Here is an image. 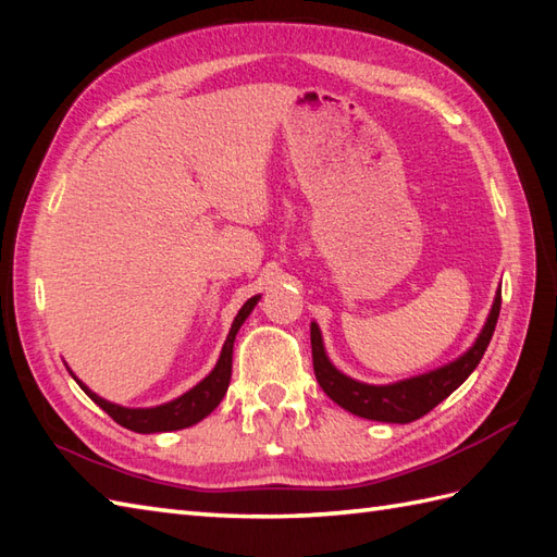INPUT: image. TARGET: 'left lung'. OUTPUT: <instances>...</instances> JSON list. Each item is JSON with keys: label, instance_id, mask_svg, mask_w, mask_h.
Here are the masks:
<instances>
[{"label": "left lung", "instance_id": "obj_1", "mask_svg": "<svg viewBox=\"0 0 557 557\" xmlns=\"http://www.w3.org/2000/svg\"><path fill=\"white\" fill-rule=\"evenodd\" d=\"M500 315V289L495 292V299L491 306V313L483 323L481 333L474 345H471L461 357L449 361L441 369H433L429 373L405 377V381L389 383V385H369L354 377L345 375L335 363L327 359L323 335L318 323H311V349H313V371L318 383H321L323 393L337 401L342 409L351 411L354 417L383 421V423H409L421 419L433 407L441 405L445 397H449L455 389L474 373L483 351L488 349V342L493 337L495 323Z\"/></svg>", "mask_w": 557, "mask_h": 557}]
</instances>
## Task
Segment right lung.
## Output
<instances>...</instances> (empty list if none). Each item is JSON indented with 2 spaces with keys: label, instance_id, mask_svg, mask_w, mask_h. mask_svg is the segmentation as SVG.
Wrapping results in <instances>:
<instances>
[{
  "label": "right lung",
  "instance_id": "right-lung-1",
  "mask_svg": "<svg viewBox=\"0 0 557 557\" xmlns=\"http://www.w3.org/2000/svg\"><path fill=\"white\" fill-rule=\"evenodd\" d=\"M258 301H260V294H256V297L248 299L239 309V313H236L234 323L230 327V335H227V339H224V345H222V351H220V359L215 363V369H212L198 385H194L191 389H188V393H184L182 397H176L172 401H164V405L148 407V409H132V407L114 405V401L92 393V389L86 383H81L78 377L74 375V371L69 369V366H66V369H69L71 375H74V381L81 385L83 393H86L102 411H108L116 423L124 425V429H128V431H136V433H168V431L188 429V425L203 421L208 413L220 405L224 393H227L230 377H232L234 339H236V333H239V327L244 325L246 318L251 315V311L256 309Z\"/></svg>",
  "mask_w": 557,
  "mask_h": 557
}]
</instances>
